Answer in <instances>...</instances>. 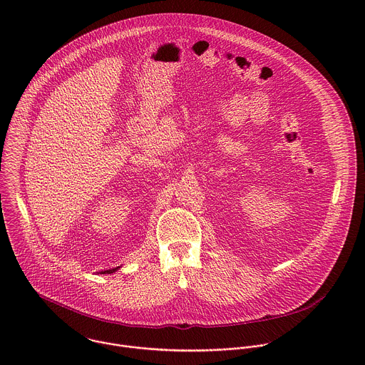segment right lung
Returning a JSON list of instances; mask_svg holds the SVG:
<instances>
[{
	"mask_svg": "<svg viewBox=\"0 0 365 365\" xmlns=\"http://www.w3.org/2000/svg\"><path fill=\"white\" fill-rule=\"evenodd\" d=\"M118 268H119V267H116V268H112V269H106V271H103L101 274H112V272H115Z\"/></svg>",
	"mask_w": 365,
	"mask_h": 365,
	"instance_id": "add662e5",
	"label": "right lung"
}]
</instances>
